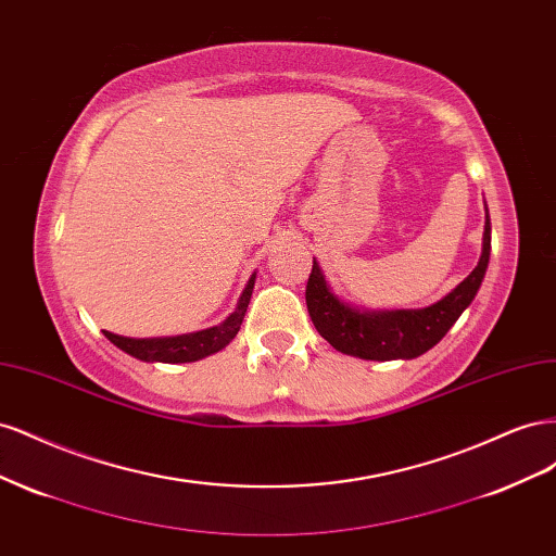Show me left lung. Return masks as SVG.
Segmentation results:
<instances>
[{
    "mask_svg": "<svg viewBox=\"0 0 556 556\" xmlns=\"http://www.w3.org/2000/svg\"><path fill=\"white\" fill-rule=\"evenodd\" d=\"M492 250L490 213L484 217L482 255L473 271L435 304L417 311H359L336 296L313 257L306 306L315 329L343 355L359 359H415L439 343L476 299Z\"/></svg>",
    "mask_w": 556,
    "mask_h": 556,
    "instance_id": "left-lung-1",
    "label": "left lung"
}]
</instances>
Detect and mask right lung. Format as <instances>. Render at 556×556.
Returning <instances> with one entry per match:
<instances>
[{"mask_svg": "<svg viewBox=\"0 0 556 556\" xmlns=\"http://www.w3.org/2000/svg\"><path fill=\"white\" fill-rule=\"evenodd\" d=\"M252 288H255V274L250 276L233 313L225 319V323L215 325L211 329L180 333V336H166V339H127V336H117L111 331H104V336L113 345H117L123 352H127V355L137 357L141 362L185 364V362L204 359L213 355V352H220L223 348H227L233 341V336L239 333L248 304H250Z\"/></svg>", "mask_w": 556, "mask_h": 556, "instance_id": "right-lung-1", "label": "right lung"}]
</instances>
